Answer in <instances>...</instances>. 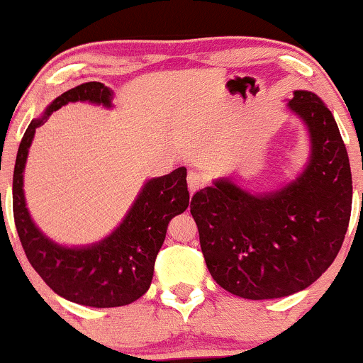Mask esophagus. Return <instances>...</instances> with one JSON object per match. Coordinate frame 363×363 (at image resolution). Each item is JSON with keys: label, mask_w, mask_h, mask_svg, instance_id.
Masks as SVG:
<instances>
[{"label": "esophagus", "mask_w": 363, "mask_h": 363, "mask_svg": "<svg viewBox=\"0 0 363 363\" xmlns=\"http://www.w3.org/2000/svg\"><path fill=\"white\" fill-rule=\"evenodd\" d=\"M186 183H189V190L190 194L197 192L199 189H202L206 183V178L202 177L201 173H197V171H190L189 177H186Z\"/></svg>", "instance_id": "obj_1"}]
</instances>
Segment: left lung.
<instances>
[{
  "label": "left lung",
  "mask_w": 363,
  "mask_h": 363,
  "mask_svg": "<svg viewBox=\"0 0 363 363\" xmlns=\"http://www.w3.org/2000/svg\"><path fill=\"white\" fill-rule=\"evenodd\" d=\"M287 105L310 133L305 171L263 196L223 178L190 202L209 274L244 299L284 298L311 286L337 256L352 214V169L333 112L303 89Z\"/></svg>",
  "instance_id": "8db88e82"
}]
</instances>
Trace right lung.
Instances as JSON below:
<instances>
[{
    "mask_svg": "<svg viewBox=\"0 0 363 363\" xmlns=\"http://www.w3.org/2000/svg\"><path fill=\"white\" fill-rule=\"evenodd\" d=\"M69 102L112 105L105 84L83 83L57 96L41 118L26 130L13 169V218L27 259L34 270L62 298L84 306H124L149 291L154 263L166 239L167 223L189 208L186 169L178 167L164 177L152 178L128 211L123 223L100 242L65 247L43 235L30 220L24 197V167L36 128Z\"/></svg>",
    "mask_w": 363,
    "mask_h": 363,
    "instance_id": "obj_1",
    "label": "right lung"
}]
</instances>
